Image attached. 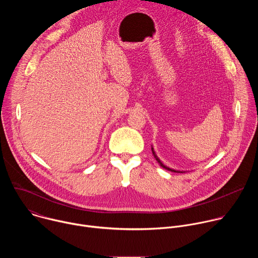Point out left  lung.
Here are the masks:
<instances>
[{
  "instance_id": "1",
  "label": "left lung",
  "mask_w": 258,
  "mask_h": 258,
  "mask_svg": "<svg viewBox=\"0 0 258 258\" xmlns=\"http://www.w3.org/2000/svg\"><path fill=\"white\" fill-rule=\"evenodd\" d=\"M152 153H153V155H154V157H155V159L157 160V162L160 164V166H162L163 168H165V169H167V170H169V171H173V172H179V171H176V170H174V169H171V168H169V167H167V166H165L164 164H162V162L159 160V158L156 156V154H155V152H154V150H153V148H152ZM182 172V171H181Z\"/></svg>"
}]
</instances>
